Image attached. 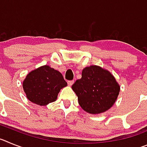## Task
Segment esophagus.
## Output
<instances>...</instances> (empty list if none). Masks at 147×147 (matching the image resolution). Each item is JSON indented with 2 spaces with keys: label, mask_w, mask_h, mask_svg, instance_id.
<instances>
[{
  "label": "esophagus",
  "mask_w": 147,
  "mask_h": 147,
  "mask_svg": "<svg viewBox=\"0 0 147 147\" xmlns=\"http://www.w3.org/2000/svg\"><path fill=\"white\" fill-rule=\"evenodd\" d=\"M74 80H70V81H67V85H69V86H71V85L74 84Z\"/></svg>",
  "instance_id": "34e87169"
}]
</instances>
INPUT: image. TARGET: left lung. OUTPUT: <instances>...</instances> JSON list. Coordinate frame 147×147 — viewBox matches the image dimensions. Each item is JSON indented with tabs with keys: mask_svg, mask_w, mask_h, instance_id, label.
I'll list each match as a JSON object with an SVG mask.
<instances>
[{
	"mask_svg": "<svg viewBox=\"0 0 147 147\" xmlns=\"http://www.w3.org/2000/svg\"><path fill=\"white\" fill-rule=\"evenodd\" d=\"M83 110L90 114L107 111L115 102L120 86L110 71L97 65L85 67L72 85Z\"/></svg>",
	"mask_w": 147,
	"mask_h": 147,
	"instance_id": "1",
	"label": "left lung"
}]
</instances>
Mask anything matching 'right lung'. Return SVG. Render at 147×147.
<instances>
[{
    "label": "right lung",
    "mask_w": 147,
    "mask_h": 147,
    "mask_svg": "<svg viewBox=\"0 0 147 147\" xmlns=\"http://www.w3.org/2000/svg\"><path fill=\"white\" fill-rule=\"evenodd\" d=\"M65 86L67 82L62 74L49 65L31 71L23 82L27 98L41 106L56 101L60 90Z\"/></svg>",
    "instance_id": "1"
}]
</instances>
